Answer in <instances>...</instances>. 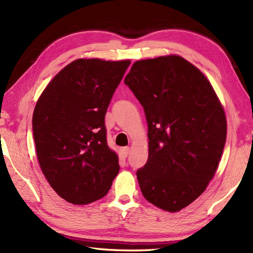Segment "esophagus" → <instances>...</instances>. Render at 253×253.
I'll return each mask as SVG.
<instances>
[{"instance_id":"obj_1","label":"esophagus","mask_w":253,"mask_h":253,"mask_svg":"<svg viewBox=\"0 0 253 253\" xmlns=\"http://www.w3.org/2000/svg\"><path fill=\"white\" fill-rule=\"evenodd\" d=\"M122 155H123V158H127V155H128V153H129V148L128 147H125V148H123L122 150Z\"/></svg>"}]
</instances>
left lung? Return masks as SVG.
Segmentation results:
<instances>
[{
  "instance_id": "obj_1",
  "label": "left lung",
  "mask_w": 253,
  "mask_h": 253,
  "mask_svg": "<svg viewBox=\"0 0 253 253\" xmlns=\"http://www.w3.org/2000/svg\"><path fill=\"white\" fill-rule=\"evenodd\" d=\"M124 83L148 123L149 158L137 170L142 195L165 211H180L215 174L226 142L223 107L207 77L177 55L137 61Z\"/></svg>"
}]
</instances>
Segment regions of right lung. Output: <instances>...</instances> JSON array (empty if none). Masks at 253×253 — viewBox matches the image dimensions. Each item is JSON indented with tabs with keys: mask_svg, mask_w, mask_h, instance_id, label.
<instances>
[{
	"mask_svg": "<svg viewBox=\"0 0 253 253\" xmlns=\"http://www.w3.org/2000/svg\"><path fill=\"white\" fill-rule=\"evenodd\" d=\"M130 61L79 58L64 67L38 100L32 131L42 173L73 204L103 198L120 170L107 146L105 114Z\"/></svg>",
	"mask_w": 253,
	"mask_h": 253,
	"instance_id": "right-lung-1",
	"label": "right lung"
}]
</instances>
